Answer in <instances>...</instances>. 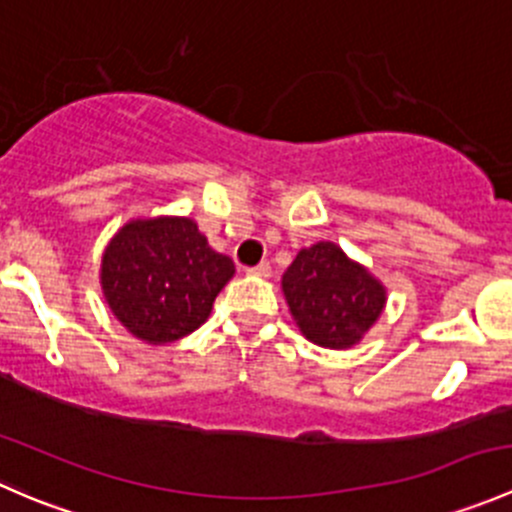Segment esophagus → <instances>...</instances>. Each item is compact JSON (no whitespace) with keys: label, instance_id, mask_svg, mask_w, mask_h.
<instances>
[{"label":"esophagus","instance_id":"1","mask_svg":"<svg viewBox=\"0 0 512 512\" xmlns=\"http://www.w3.org/2000/svg\"><path fill=\"white\" fill-rule=\"evenodd\" d=\"M270 272H272L270 262H260V265L250 267V270H247V275H252V277H270Z\"/></svg>","mask_w":512,"mask_h":512}]
</instances>
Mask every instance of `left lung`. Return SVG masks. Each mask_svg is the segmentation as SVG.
Returning <instances> with one entry per match:
<instances>
[{"label":"left lung","mask_w":512,"mask_h":512,"mask_svg":"<svg viewBox=\"0 0 512 512\" xmlns=\"http://www.w3.org/2000/svg\"><path fill=\"white\" fill-rule=\"evenodd\" d=\"M282 294L302 337L324 349L356 347L386 307L384 282L324 240L297 252Z\"/></svg>","instance_id":"8db88e82"}]
</instances>
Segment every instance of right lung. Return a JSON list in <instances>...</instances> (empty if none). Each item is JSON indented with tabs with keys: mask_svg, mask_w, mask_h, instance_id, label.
Wrapping results in <instances>:
<instances>
[{
	"mask_svg": "<svg viewBox=\"0 0 512 512\" xmlns=\"http://www.w3.org/2000/svg\"><path fill=\"white\" fill-rule=\"evenodd\" d=\"M235 265L183 215L128 220L101 257V292L113 317L141 342L170 344L208 322Z\"/></svg>",
	"mask_w": 512,
	"mask_h": 512,
	"instance_id": "right-lung-1",
	"label": "right lung"
}]
</instances>
